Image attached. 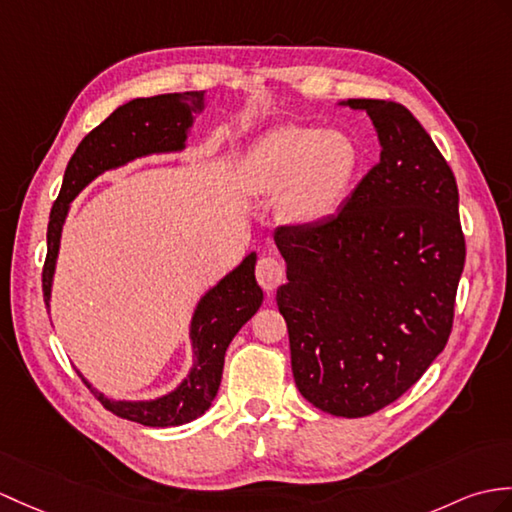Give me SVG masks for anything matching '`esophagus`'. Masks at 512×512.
Listing matches in <instances>:
<instances>
[{
  "mask_svg": "<svg viewBox=\"0 0 512 512\" xmlns=\"http://www.w3.org/2000/svg\"><path fill=\"white\" fill-rule=\"evenodd\" d=\"M255 277H257V283L261 285V288L272 292L285 279V268L277 257H261L257 261Z\"/></svg>",
  "mask_w": 512,
  "mask_h": 512,
  "instance_id": "1",
  "label": "esophagus"
}]
</instances>
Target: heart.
<instances>
[{
	"label": "heart",
	"instance_id": "1",
	"mask_svg": "<svg viewBox=\"0 0 512 512\" xmlns=\"http://www.w3.org/2000/svg\"><path fill=\"white\" fill-rule=\"evenodd\" d=\"M358 170L360 152L349 135L288 124L257 139L242 172L251 192H281V211L290 220L316 222L342 205Z\"/></svg>",
	"mask_w": 512,
	"mask_h": 512
}]
</instances>
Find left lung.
<instances>
[{
	"instance_id": "1",
	"label": "left lung",
	"mask_w": 512,
	"mask_h": 512,
	"mask_svg": "<svg viewBox=\"0 0 512 512\" xmlns=\"http://www.w3.org/2000/svg\"><path fill=\"white\" fill-rule=\"evenodd\" d=\"M377 130L373 165L336 216L275 231L296 388L358 419L419 382L454 325L465 235L454 172L406 106L347 100Z\"/></svg>"
}]
</instances>
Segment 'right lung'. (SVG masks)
Listing matches in <instances>:
<instances>
[{
    "label": "right lung",
    "mask_w": 512,
    "mask_h": 512,
    "mask_svg": "<svg viewBox=\"0 0 512 512\" xmlns=\"http://www.w3.org/2000/svg\"><path fill=\"white\" fill-rule=\"evenodd\" d=\"M202 109H205V91L137 98L115 109L80 141L67 163L61 194L54 202L47 224V257L43 266V296L47 307H50L52 279L69 202L106 170H115L148 154L183 150L194 115ZM255 261L257 255L251 253L198 301L189 327L194 364L183 382L168 395L150 401H113L78 373L82 382L91 388L106 410L126 421L148 427H172L198 419L218 395L224 353L231 340L264 301V292L255 281Z\"/></svg>",
    "instance_id": "right-lung-1"
}]
</instances>
